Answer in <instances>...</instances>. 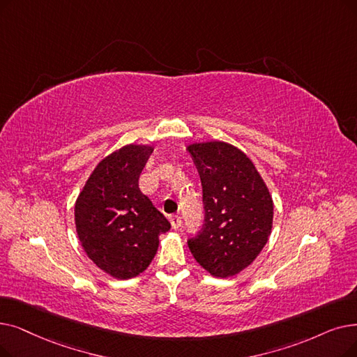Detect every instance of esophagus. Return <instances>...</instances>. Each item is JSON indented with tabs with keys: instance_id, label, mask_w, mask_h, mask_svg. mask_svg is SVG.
Returning a JSON list of instances; mask_svg holds the SVG:
<instances>
[{
	"instance_id": "esophagus-1",
	"label": "esophagus",
	"mask_w": 357,
	"mask_h": 357,
	"mask_svg": "<svg viewBox=\"0 0 357 357\" xmlns=\"http://www.w3.org/2000/svg\"><path fill=\"white\" fill-rule=\"evenodd\" d=\"M170 225H172V227L174 229H179L181 227V223H182V220H181V217L179 215H170Z\"/></svg>"
}]
</instances>
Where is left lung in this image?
<instances>
[{
  "instance_id": "left-lung-1",
  "label": "left lung",
  "mask_w": 357,
  "mask_h": 357,
  "mask_svg": "<svg viewBox=\"0 0 357 357\" xmlns=\"http://www.w3.org/2000/svg\"><path fill=\"white\" fill-rule=\"evenodd\" d=\"M188 151L203 185L204 225L188 246L198 264L214 277L246 268L267 243L273 198L251 159L225 142L194 143Z\"/></svg>"
}]
</instances>
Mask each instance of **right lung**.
Instances as JSON below:
<instances>
[{"label":"right lung","instance_id":"obj_1","mask_svg":"<svg viewBox=\"0 0 357 357\" xmlns=\"http://www.w3.org/2000/svg\"><path fill=\"white\" fill-rule=\"evenodd\" d=\"M153 147L128 144L111 153L93 170L74 217L83 250L95 264L127 280L143 273L170 223L138 188Z\"/></svg>","mask_w":357,"mask_h":357}]
</instances>
